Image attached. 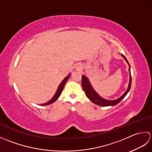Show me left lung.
Segmentation results:
<instances>
[{"instance_id":"1","label":"left lung","mask_w":152,"mask_h":152,"mask_svg":"<svg viewBox=\"0 0 152 152\" xmlns=\"http://www.w3.org/2000/svg\"><path fill=\"white\" fill-rule=\"evenodd\" d=\"M121 56L124 58L125 60L126 61V62L129 64L128 61L127 60V59H126L125 57L122 54ZM129 71L130 72V77H129V83L128 88L127 89V91H126L124 94L122 95V96H121L119 98L115 100H106L102 98L101 96H100L98 93H96L94 89L93 88V87L91 84V83H90V82L89 81V80L85 76L82 75V85L83 90L84 91L85 94L87 96V97H88L92 102L94 103V104H97L99 106H114L115 104H118V103L125 97L131 89L132 78H131V66L129 64Z\"/></svg>"}]
</instances>
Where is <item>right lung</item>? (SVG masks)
<instances>
[{
  "mask_svg": "<svg viewBox=\"0 0 152 152\" xmlns=\"http://www.w3.org/2000/svg\"><path fill=\"white\" fill-rule=\"evenodd\" d=\"M69 77H70V75L67 76L66 77V78H64L63 79V81L61 82L59 86H58L57 91H56V93H55V95H53L52 99H51L50 100V101H49L48 102H46V103H44V104H42L43 106L50 104H51V103L54 102L55 101H56V100H57V99L59 98V96L61 95V93H62V91H63V88H64V85H65V83H66V82H67V80H69Z\"/></svg>",
  "mask_w": 152,
  "mask_h": 152,
  "instance_id": "right-lung-1",
  "label": "right lung"
}]
</instances>
